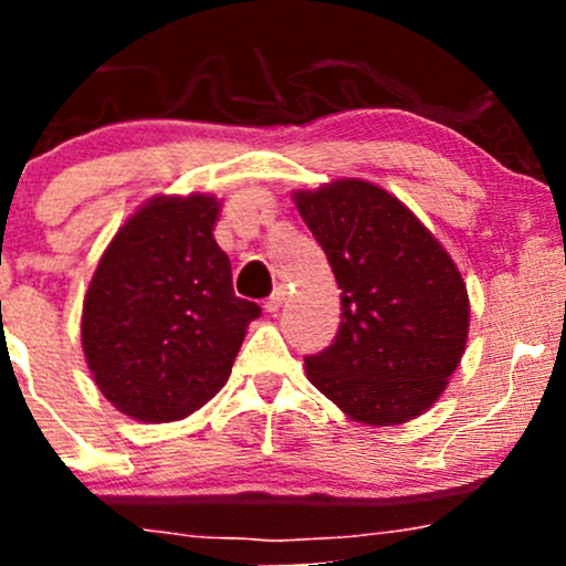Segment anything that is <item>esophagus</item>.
<instances>
[{
    "label": "esophagus",
    "instance_id": "34e87169",
    "mask_svg": "<svg viewBox=\"0 0 566 566\" xmlns=\"http://www.w3.org/2000/svg\"><path fill=\"white\" fill-rule=\"evenodd\" d=\"M284 297H287V292H284V287H276L274 292H271V297H269V301H265V305H263V308H265V311H269V314H276V311H279V308H282Z\"/></svg>",
    "mask_w": 566,
    "mask_h": 566
}]
</instances>
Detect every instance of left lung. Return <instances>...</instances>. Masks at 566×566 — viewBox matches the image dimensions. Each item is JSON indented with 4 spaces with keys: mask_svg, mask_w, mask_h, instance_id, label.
Segmentation results:
<instances>
[{
    "mask_svg": "<svg viewBox=\"0 0 566 566\" xmlns=\"http://www.w3.org/2000/svg\"><path fill=\"white\" fill-rule=\"evenodd\" d=\"M340 295L333 346L305 375L343 412L394 426L426 412L469 337V292L431 231L382 188L337 180L295 197Z\"/></svg>",
    "mask_w": 566,
    "mask_h": 566,
    "instance_id": "left-lung-1",
    "label": "left lung"
}]
</instances>
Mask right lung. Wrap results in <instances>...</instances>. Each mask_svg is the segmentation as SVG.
<instances>
[{
  "instance_id": "1",
  "label": "right lung",
  "mask_w": 566,
  "mask_h": 566,
  "mask_svg": "<svg viewBox=\"0 0 566 566\" xmlns=\"http://www.w3.org/2000/svg\"><path fill=\"white\" fill-rule=\"evenodd\" d=\"M216 197L154 199L103 252L82 314L90 373L116 409L146 423L191 415L229 380L261 305L233 295L212 226Z\"/></svg>"
}]
</instances>
